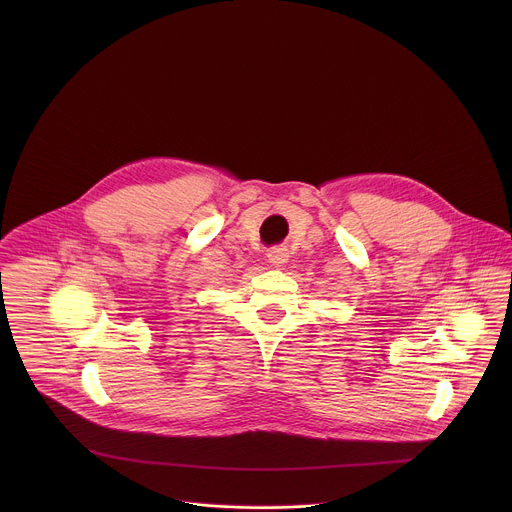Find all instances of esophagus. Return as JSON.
Wrapping results in <instances>:
<instances>
[{
    "label": "esophagus",
    "instance_id": "esophagus-1",
    "mask_svg": "<svg viewBox=\"0 0 512 512\" xmlns=\"http://www.w3.org/2000/svg\"><path fill=\"white\" fill-rule=\"evenodd\" d=\"M287 249L285 247H273V249H269V253H267V259H269V263L271 265H275V267H283L285 263H287Z\"/></svg>",
    "mask_w": 512,
    "mask_h": 512
}]
</instances>
